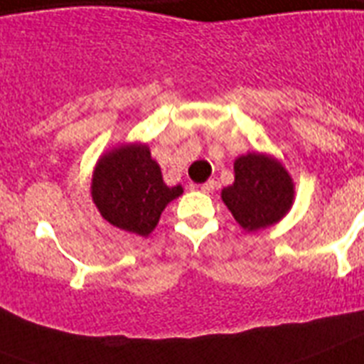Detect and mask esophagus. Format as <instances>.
Returning a JSON list of instances; mask_svg holds the SVG:
<instances>
[{"label": "esophagus", "mask_w": 364, "mask_h": 364, "mask_svg": "<svg viewBox=\"0 0 364 364\" xmlns=\"http://www.w3.org/2000/svg\"><path fill=\"white\" fill-rule=\"evenodd\" d=\"M215 185H217V183L213 181V179H209V181H205L203 185H200V191H202V192H213V191H215Z\"/></svg>", "instance_id": "34e87169"}]
</instances>
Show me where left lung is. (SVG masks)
<instances>
[{
  "instance_id": "left-lung-1",
  "label": "left lung",
  "mask_w": 364,
  "mask_h": 364,
  "mask_svg": "<svg viewBox=\"0 0 364 364\" xmlns=\"http://www.w3.org/2000/svg\"><path fill=\"white\" fill-rule=\"evenodd\" d=\"M235 181L223 188V202L245 232L273 226L294 203V181L277 159L247 153L233 162Z\"/></svg>"
}]
</instances>
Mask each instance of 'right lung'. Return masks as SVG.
<instances>
[{
  "label": "right lung",
  "instance_id": "1",
  "mask_svg": "<svg viewBox=\"0 0 364 364\" xmlns=\"http://www.w3.org/2000/svg\"><path fill=\"white\" fill-rule=\"evenodd\" d=\"M183 194L168 187L146 144H123L105 153L91 179V198L112 226L147 237L168 203Z\"/></svg>",
  "mask_w": 364,
  "mask_h": 364
}]
</instances>
